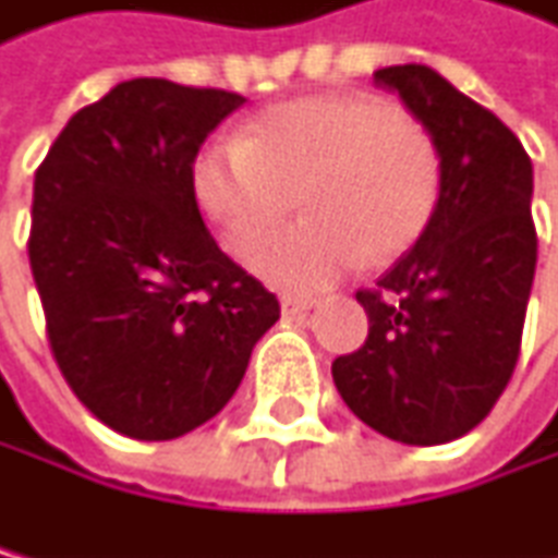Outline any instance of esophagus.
<instances>
[{"instance_id":"1","label":"esophagus","mask_w":558,"mask_h":558,"mask_svg":"<svg viewBox=\"0 0 558 558\" xmlns=\"http://www.w3.org/2000/svg\"><path fill=\"white\" fill-rule=\"evenodd\" d=\"M314 306H317V300H311V296H282V314H290V317L314 311Z\"/></svg>"}]
</instances>
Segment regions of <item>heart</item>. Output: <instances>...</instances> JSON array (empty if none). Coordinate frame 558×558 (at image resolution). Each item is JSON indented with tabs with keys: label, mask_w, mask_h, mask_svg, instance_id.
<instances>
[{
	"label": "heart",
	"mask_w": 558,
	"mask_h": 558,
	"mask_svg": "<svg viewBox=\"0 0 558 558\" xmlns=\"http://www.w3.org/2000/svg\"><path fill=\"white\" fill-rule=\"evenodd\" d=\"M438 147L424 126L376 96H311L265 109L241 141H214L193 189L223 247L255 262L289 219L307 223L262 256V272L317 290L369 262L403 255L438 203Z\"/></svg>",
	"instance_id": "heart-1"
}]
</instances>
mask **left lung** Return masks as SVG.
Returning a JSON list of instances; mask_svg holds the SVG:
<instances>
[{"label": "left lung", "mask_w": 558, "mask_h": 558, "mask_svg": "<svg viewBox=\"0 0 558 558\" xmlns=\"http://www.w3.org/2000/svg\"><path fill=\"white\" fill-rule=\"evenodd\" d=\"M438 147V203L424 234L355 300L369 338L338 355L341 400L373 432L445 445L494 411L521 355L535 279L532 158L507 126L427 64L373 75Z\"/></svg>", "instance_id": "left-lung-1"}]
</instances>
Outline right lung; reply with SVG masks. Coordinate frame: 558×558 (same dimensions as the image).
<instances>
[{"mask_svg":"<svg viewBox=\"0 0 558 558\" xmlns=\"http://www.w3.org/2000/svg\"><path fill=\"white\" fill-rule=\"evenodd\" d=\"M244 102L223 88L131 78L78 109L34 175L29 268L47 341L106 427L168 441L223 411L279 300L227 258L193 165Z\"/></svg>","mask_w":558,"mask_h":558,"instance_id":"1","label":"right lung"}]
</instances>
